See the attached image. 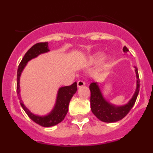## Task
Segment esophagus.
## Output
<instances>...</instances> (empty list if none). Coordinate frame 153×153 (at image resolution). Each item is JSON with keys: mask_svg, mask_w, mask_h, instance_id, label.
Instances as JSON below:
<instances>
[{"mask_svg": "<svg viewBox=\"0 0 153 153\" xmlns=\"http://www.w3.org/2000/svg\"><path fill=\"white\" fill-rule=\"evenodd\" d=\"M85 84H86V83H85L84 81H83V80H79L77 82V86H78V87H82V86H85Z\"/></svg>", "mask_w": 153, "mask_h": 153, "instance_id": "obj_1", "label": "esophagus"}]
</instances>
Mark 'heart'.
<instances>
[{
  "instance_id": "b5f03b06",
  "label": "heart",
  "mask_w": 153,
  "mask_h": 153,
  "mask_svg": "<svg viewBox=\"0 0 153 153\" xmlns=\"http://www.w3.org/2000/svg\"><path fill=\"white\" fill-rule=\"evenodd\" d=\"M101 56H102V55H101V54H100V53H98V54H96V55H94V56H92V58H91L92 61H93V62L98 61L99 60H100Z\"/></svg>"
}]
</instances>
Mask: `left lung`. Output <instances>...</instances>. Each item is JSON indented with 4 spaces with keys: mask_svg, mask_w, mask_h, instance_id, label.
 <instances>
[{
    "mask_svg": "<svg viewBox=\"0 0 153 153\" xmlns=\"http://www.w3.org/2000/svg\"><path fill=\"white\" fill-rule=\"evenodd\" d=\"M123 52L128 53L129 50L126 47H123ZM136 69V77H137V86L135 94L133 95L129 103L123 106H115L108 103L102 97L100 90L97 83H92L90 86V107L93 113L100 120L105 123H114L122 120L130 111L134 106L136 98L140 92V81L138 74V69Z\"/></svg>",
    "mask_w": 153,
    "mask_h": 153,
    "instance_id": "1",
    "label": "left lung"
}]
</instances>
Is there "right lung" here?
Returning a JSON list of instances; mask_svg holds the SVG:
<instances>
[{"instance_id":"obj_1","label":"right lung","mask_w":153,"mask_h":153,"mask_svg":"<svg viewBox=\"0 0 153 153\" xmlns=\"http://www.w3.org/2000/svg\"><path fill=\"white\" fill-rule=\"evenodd\" d=\"M47 51H49L47 42L37 43V44H34L33 47H31L23 57L22 60L18 66L17 75V93L20 100H21V97H20V76H21L23 69L24 68L25 65L29 60L37 56L40 53H46ZM76 90H77V85L76 82L70 86H66L60 88L58 91L57 99H56L54 109H53L52 112L49 115L45 116V117L35 116L33 113H31L23 103H21V106L24 111L26 112L28 117L33 120V122L44 127L53 126L60 123L64 120L65 117L68 112V106L70 100L74 93L76 92Z\"/></svg>"}]
</instances>
